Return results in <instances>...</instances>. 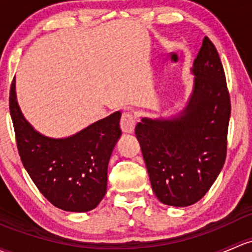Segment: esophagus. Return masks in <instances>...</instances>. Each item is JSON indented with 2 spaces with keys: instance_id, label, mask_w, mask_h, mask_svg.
<instances>
[{
  "instance_id": "esophagus-1",
  "label": "esophagus",
  "mask_w": 252,
  "mask_h": 252,
  "mask_svg": "<svg viewBox=\"0 0 252 252\" xmlns=\"http://www.w3.org/2000/svg\"><path fill=\"white\" fill-rule=\"evenodd\" d=\"M121 129L124 134H133L135 129V117L131 113L124 112L121 118Z\"/></svg>"
}]
</instances>
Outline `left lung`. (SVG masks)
<instances>
[{
    "instance_id": "8db88e82",
    "label": "left lung",
    "mask_w": 252,
    "mask_h": 252,
    "mask_svg": "<svg viewBox=\"0 0 252 252\" xmlns=\"http://www.w3.org/2000/svg\"><path fill=\"white\" fill-rule=\"evenodd\" d=\"M186 105L170 117H142L135 128L156 197L185 208L202 199L226 159L231 101L219 53L204 37L190 67Z\"/></svg>"
}]
</instances>
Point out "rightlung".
Instances as JSON below:
<instances>
[{
  "label": "right lung",
  "instance_id": "obj_1",
  "mask_svg": "<svg viewBox=\"0 0 252 252\" xmlns=\"http://www.w3.org/2000/svg\"><path fill=\"white\" fill-rule=\"evenodd\" d=\"M9 108L21 161L39 192L63 211L87 213L96 208L106 194L108 161L122 135L121 112L70 136H47L24 117L17 100L15 77Z\"/></svg>",
  "mask_w": 252,
  "mask_h": 252
}]
</instances>
